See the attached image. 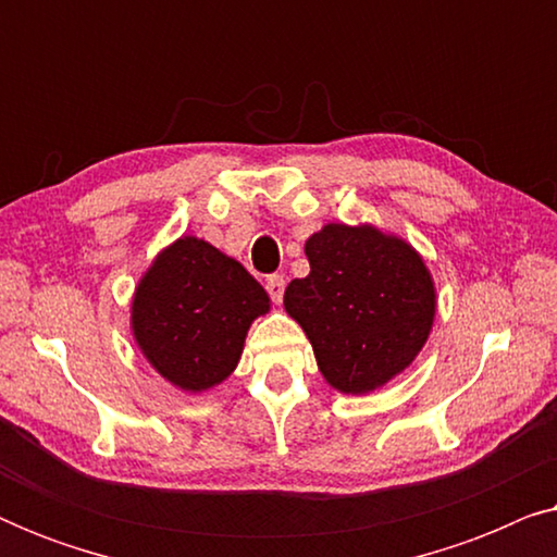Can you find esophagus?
Here are the masks:
<instances>
[{"instance_id": "1", "label": "esophagus", "mask_w": 557, "mask_h": 557, "mask_svg": "<svg viewBox=\"0 0 557 557\" xmlns=\"http://www.w3.org/2000/svg\"><path fill=\"white\" fill-rule=\"evenodd\" d=\"M284 288H286V278L278 276V273H271V276L265 278V292H269L273 304L284 301Z\"/></svg>"}]
</instances>
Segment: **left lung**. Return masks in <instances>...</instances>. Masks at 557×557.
I'll return each mask as SVG.
<instances>
[{
	"label": "left lung",
	"mask_w": 557,
	"mask_h": 557,
	"mask_svg": "<svg viewBox=\"0 0 557 557\" xmlns=\"http://www.w3.org/2000/svg\"><path fill=\"white\" fill-rule=\"evenodd\" d=\"M304 250L311 271L286 286V311L307 332L326 383L375 391L429 339L436 294L421 256L375 227L334 223Z\"/></svg>",
	"instance_id": "left-lung-1"
}]
</instances>
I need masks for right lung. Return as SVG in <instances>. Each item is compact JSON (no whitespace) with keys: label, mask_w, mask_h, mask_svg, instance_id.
I'll return each mask as SVG.
<instances>
[{"label":"right lung","mask_w":557,"mask_h":557,"mask_svg":"<svg viewBox=\"0 0 557 557\" xmlns=\"http://www.w3.org/2000/svg\"><path fill=\"white\" fill-rule=\"evenodd\" d=\"M269 294L210 243L180 238L136 288L134 337L147 360L182 391L223 383L240 360L250 322Z\"/></svg>","instance_id":"obj_1"}]
</instances>
